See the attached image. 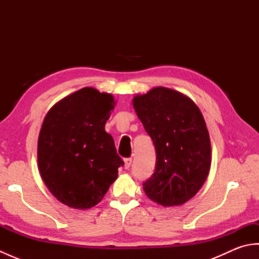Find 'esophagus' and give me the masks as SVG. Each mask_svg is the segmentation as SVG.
<instances>
[{"label":"esophagus","instance_id":"1","mask_svg":"<svg viewBox=\"0 0 259 259\" xmlns=\"http://www.w3.org/2000/svg\"><path fill=\"white\" fill-rule=\"evenodd\" d=\"M131 162H133V159L131 158L124 159V169H129L131 166Z\"/></svg>","mask_w":259,"mask_h":259}]
</instances>
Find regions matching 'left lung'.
Segmentation results:
<instances>
[{"mask_svg": "<svg viewBox=\"0 0 259 259\" xmlns=\"http://www.w3.org/2000/svg\"><path fill=\"white\" fill-rule=\"evenodd\" d=\"M133 106L157 153L145 194L163 207L184 205L199 191L210 170V138L202 113L189 97L164 87L135 96Z\"/></svg>", "mask_w": 259, "mask_h": 259, "instance_id": "left-lung-1", "label": "left lung"}]
</instances>
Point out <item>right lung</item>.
<instances>
[{
    "label": "right lung",
    "mask_w": 259,
    "mask_h": 259,
    "mask_svg": "<svg viewBox=\"0 0 259 259\" xmlns=\"http://www.w3.org/2000/svg\"><path fill=\"white\" fill-rule=\"evenodd\" d=\"M112 95L85 87L49 110L37 140V166L49 191L74 209L102 200L123 161L106 133Z\"/></svg>",
    "instance_id": "obj_1"
}]
</instances>
